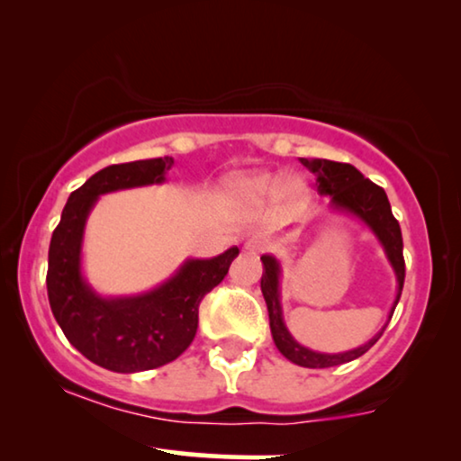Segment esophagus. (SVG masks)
Here are the masks:
<instances>
[{
  "mask_svg": "<svg viewBox=\"0 0 461 461\" xmlns=\"http://www.w3.org/2000/svg\"><path fill=\"white\" fill-rule=\"evenodd\" d=\"M243 251H248V254H260V251H264V241L262 239H248L243 245Z\"/></svg>",
  "mask_w": 461,
  "mask_h": 461,
  "instance_id": "obj_1",
  "label": "esophagus"
}]
</instances>
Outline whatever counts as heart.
I'll list each match as a JSON object with an SVG mask.
<instances>
[{
    "label": "heart",
    "mask_w": 461,
    "mask_h": 461,
    "mask_svg": "<svg viewBox=\"0 0 461 461\" xmlns=\"http://www.w3.org/2000/svg\"><path fill=\"white\" fill-rule=\"evenodd\" d=\"M224 191L229 199L239 207H258L270 197L281 199H302L306 194L304 180L298 176H281L276 172H249V174H235L224 182Z\"/></svg>",
    "instance_id": "b5f03b06"
}]
</instances>
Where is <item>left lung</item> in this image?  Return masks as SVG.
Segmentation results:
<instances>
[{"mask_svg":"<svg viewBox=\"0 0 461 461\" xmlns=\"http://www.w3.org/2000/svg\"><path fill=\"white\" fill-rule=\"evenodd\" d=\"M300 163L317 176V185H319L317 191L319 194L327 197L331 210L358 220V222H361L365 229L377 239V243L382 245L384 254H386V260L390 267H393V273L396 276V295L388 314V321H390L396 304H399V298L402 292V281H405V260H402L401 226L393 216L386 193H384V188L374 185L369 178H365L355 166H350V163H338L330 159H306V157H302ZM260 260L264 267L260 287L268 308L270 333H273L275 346L279 348V352L287 358V361L308 369L336 367V365L355 361V358L365 355V352H367L371 346L380 339L384 330H386L388 321L374 338L352 350L319 352V350L308 348V346L300 344L298 339L292 336V331H289L285 325V319H283L281 262L276 260L273 254H264Z\"/></svg>","mask_w":461,"mask_h":461,"instance_id":"left-lung-1","label":"left lung"}]
</instances>
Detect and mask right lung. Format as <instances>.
Here are the masks:
<instances>
[{
  "instance_id": "1",
  "label": "right lung",
  "mask_w": 461,
  "mask_h": 461,
  "mask_svg": "<svg viewBox=\"0 0 461 461\" xmlns=\"http://www.w3.org/2000/svg\"><path fill=\"white\" fill-rule=\"evenodd\" d=\"M174 157L109 166L71 193L48 251V298L56 323L86 358L117 374L161 367L191 346L199 304L229 273L237 248L216 258H186L149 292L103 295L84 275V235L98 197L163 185Z\"/></svg>"
}]
</instances>
